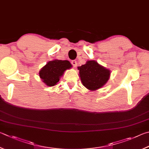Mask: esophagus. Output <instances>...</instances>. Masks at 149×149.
Returning a JSON list of instances; mask_svg holds the SVG:
<instances>
[{"mask_svg": "<svg viewBox=\"0 0 149 149\" xmlns=\"http://www.w3.org/2000/svg\"><path fill=\"white\" fill-rule=\"evenodd\" d=\"M71 64L72 65L73 67H76L77 66V61H75V60H73V61H71Z\"/></svg>", "mask_w": 149, "mask_h": 149, "instance_id": "esophagus-1", "label": "esophagus"}]
</instances>
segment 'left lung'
<instances>
[{
    "label": "left lung",
    "instance_id": "left-lung-1",
    "mask_svg": "<svg viewBox=\"0 0 149 149\" xmlns=\"http://www.w3.org/2000/svg\"><path fill=\"white\" fill-rule=\"evenodd\" d=\"M82 84L91 91L103 87L109 79L111 71L93 60L78 67Z\"/></svg>",
    "mask_w": 149,
    "mask_h": 149
}]
</instances>
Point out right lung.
Returning a JSON list of instances; mask_svg holds the SVG:
<instances>
[{
	"label": "right lung",
	"mask_w": 149,
	"mask_h": 149,
	"mask_svg": "<svg viewBox=\"0 0 149 149\" xmlns=\"http://www.w3.org/2000/svg\"><path fill=\"white\" fill-rule=\"evenodd\" d=\"M72 67V65L67 60L54 59L47 63V64L40 69L39 76L48 86H54L59 81V79L64 71Z\"/></svg>",
	"instance_id": "add662e5"
}]
</instances>
